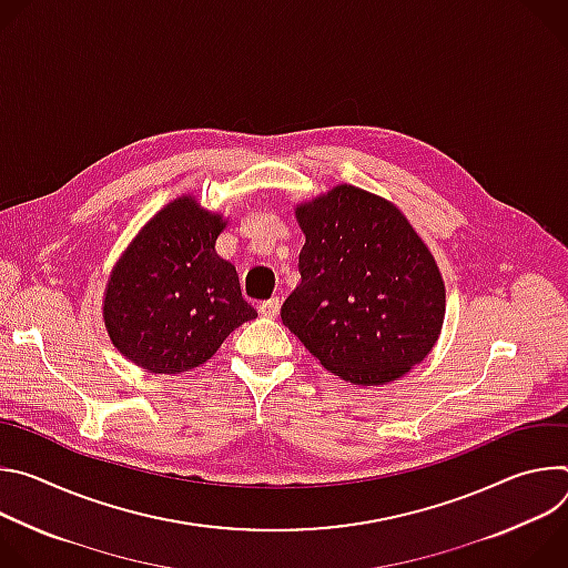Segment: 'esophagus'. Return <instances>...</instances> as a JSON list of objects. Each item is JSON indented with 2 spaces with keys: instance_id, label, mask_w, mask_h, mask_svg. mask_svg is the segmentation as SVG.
<instances>
[{
  "instance_id": "obj_1",
  "label": "esophagus",
  "mask_w": 568,
  "mask_h": 568,
  "mask_svg": "<svg viewBox=\"0 0 568 568\" xmlns=\"http://www.w3.org/2000/svg\"><path fill=\"white\" fill-rule=\"evenodd\" d=\"M258 312L261 316H267V318H276L278 312H281V298H270V301H263L258 305Z\"/></svg>"
}]
</instances>
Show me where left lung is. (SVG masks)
I'll use <instances>...</instances> for the list:
<instances>
[{
  "label": "left lung",
  "instance_id": "8db88e82",
  "mask_svg": "<svg viewBox=\"0 0 568 568\" xmlns=\"http://www.w3.org/2000/svg\"><path fill=\"white\" fill-rule=\"evenodd\" d=\"M301 283L281 318L331 373L377 386L434 348L445 285L434 256L390 202L337 186L296 209Z\"/></svg>",
  "mask_w": 568,
  "mask_h": 568
}]
</instances>
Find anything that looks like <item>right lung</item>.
Listing matches in <instances>:
<instances>
[{"label":"right lung","instance_id":"1","mask_svg":"<svg viewBox=\"0 0 568 568\" xmlns=\"http://www.w3.org/2000/svg\"><path fill=\"white\" fill-rule=\"evenodd\" d=\"M224 222L175 200L156 213L116 263L103 316L112 344L150 373L191 371L256 310L242 298L235 267L215 254Z\"/></svg>","mask_w":568,"mask_h":568}]
</instances>
